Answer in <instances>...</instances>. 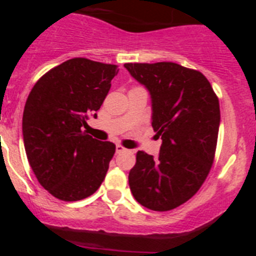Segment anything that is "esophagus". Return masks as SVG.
<instances>
[{"label":"esophagus","instance_id":"34e87169","mask_svg":"<svg viewBox=\"0 0 256 256\" xmlns=\"http://www.w3.org/2000/svg\"><path fill=\"white\" fill-rule=\"evenodd\" d=\"M115 151H116V154H122V152H124V151H126V148H124L122 144H116Z\"/></svg>","mask_w":256,"mask_h":256}]
</instances>
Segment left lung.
<instances>
[{"label": "left lung", "instance_id": "8db88e82", "mask_svg": "<svg viewBox=\"0 0 256 256\" xmlns=\"http://www.w3.org/2000/svg\"><path fill=\"white\" fill-rule=\"evenodd\" d=\"M130 76L150 91L159 158L136 155L130 187L142 206L168 212L188 201L212 169L218 141V96L204 74L176 62H128Z\"/></svg>", "mask_w": 256, "mask_h": 256}]
</instances>
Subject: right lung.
Masks as SVG:
<instances>
[{
	"mask_svg": "<svg viewBox=\"0 0 256 256\" xmlns=\"http://www.w3.org/2000/svg\"><path fill=\"white\" fill-rule=\"evenodd\" d=\"M118 66L74 58L52 68L32 88L22 114L26 158L54 198L78 201L101 186L115 144L83 130L102 105Z\"/></svg>",
	"mask_w": 256,
	"mask_h": 256,
	"instance_id": "right-lung-1",
	"label": "right lung"
}]
</instances>
